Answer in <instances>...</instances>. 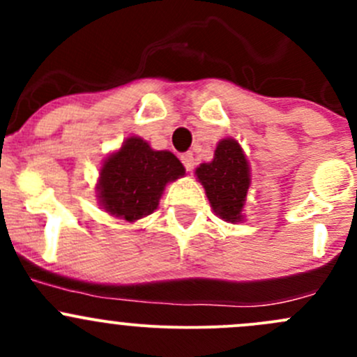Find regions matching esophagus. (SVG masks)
Listing matches in <instances>:
<instances>
[{"instance_id":"esophagus-1","label":"esophagus","mask_w":357,"mask_h":357,"mask_svg":"<svg viewBox=\"0 0 357 357\" xmlns=\"http://www.w3.org/2000/svg\"><path fill=\"white\" fill-rule=\"evenodd\" d=\"M181 162H183V164H185L186 171H188V172H192L193 167H195V158H193V153H192V152L183 153V155H181Z\"/></svg>"}]
</instances>
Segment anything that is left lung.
Returning <instances> with one entry per match:
<instances>
[{"instance_id":"8db88e82","label":"left lung","mask_w":357,"mask_h":357,"mask_svg":"<svg viewBox=\"0 0 357 357\" xmlns=\"http://www.w3.org/2000/svg\"><path fill=\"white\" fill-rule=\"evenodd\" d=\"M215 215L226 222H243V207L250 186V164L235 138H222L215 145L214 158L195 169Z\"/></svg>"}]
</instances>
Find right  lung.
<instances>
[{
  "label": "right lung",
  "mask_w": 357,
  "mask_h": 357,
  "mask_svg": "<svg viewBox=\"0 0 357 357\" xmlns=\"http://www.w3.org/2000/svg\"><path fill=\"white\" fill-rule=\"evenodd\" d=\"M185 176L179 158L129 136L103 160L96 181L100 207L115 219L135 222L158 207L165 186Z\"/></svg>",
  "instance_id": "right-lung-1"
}]
</instances>
